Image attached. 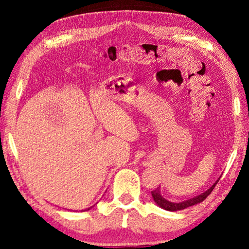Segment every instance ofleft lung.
<instances>
[{
  "label": "left lung",
  "instance_id": "obj_1",
  "mask_svg": "<svg viewBox=\"0 0 249 249\" xmlns=\"http://www.w3.org/2000/svg\"><path fill=\"white\" fill-rule=\"evenodd\" d=\"M217 182H218V180L210 189H208V190H206L205 192L201 193V195H199L197 196L191 197V199H188V200H185L183 202H179V203L170 202V201L166 200L165 197H162V196L160 195V189L159 188H157L154 191H151V196H153L154 201L156 202V203H157L158 206H160V208H162L163 210H167V211H171V212H175V211L184 210V209L189 208V206H192V205H196L197 203H201V202L204 201L206 197H208L210 193L213 191V189L215 188V185H216Z\"/></svg>",
  "mask_w": 249,
  "mask_h": 249
}]
</instances>
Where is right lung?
I'll return each instance as SVG.
<instances>
[{
  "label": "right lung",
  "mask_w": 249,
  "mask_h": 249,
  "mask_svg": "<svg viewBox=\"0 0 249 249\" xmlns=\"http://www.w3.org/2000/svg\"><path fill=\"white\" fill-rule=\"evenodd\" d=\"M91 208H92V206H91ZM91 208H89V209H86V210H82V211H88V210H90Z\"/></svg>",
  "instance_id": "1"
}]
</instances>
